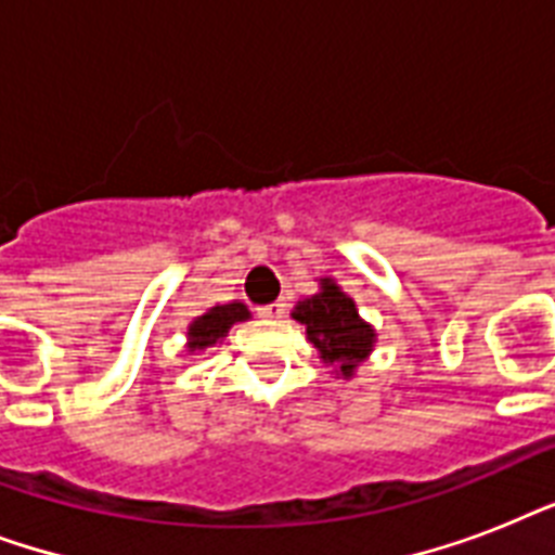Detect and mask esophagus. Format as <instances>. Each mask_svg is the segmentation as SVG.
I'll return each instance as SVG.
<instances>
[{
  "label": "esophagus",
  "instance_id": "obj_1",
  "mask_svg": "<svg viewBox=\"0 0 555 555\" xmlns=\"http://www.w3.org/2000/svg\"><path fill=\"white\" fill-rule=\"evenodd\" d=\"M287 311V305L282 302V299H276V302H270V305H261L259 308V317L261 320H282Z\"/></svg>",
  "mask_w": 555,
  "mask_h": 555
}]
</instances>
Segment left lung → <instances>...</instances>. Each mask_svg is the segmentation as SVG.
<instances>
[{
  "label": "left lung",
  "mask_w": 555,
  "mask_h": 555,
  "mask_svg": "<svg viewBox=\"0 0 555 555\" xmlns=\"http://www.w3.org/2000/svg\"><path fill=\"white\" fill-rule=\"evenodd\" d=\"M294 320L302 322L308 339L320 348L325 363H337L343 377L371 351L374 331L357 317L354 299L339 291L331 279H322V291L294 308Z\"/></svg>",
  "instance_id": "left-lung-1"
}]
</instances>
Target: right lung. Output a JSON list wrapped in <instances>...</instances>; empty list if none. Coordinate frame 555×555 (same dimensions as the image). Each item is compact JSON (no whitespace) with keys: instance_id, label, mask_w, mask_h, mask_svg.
Segmentation results:
<instances>
[{"instance_id":"add662e5","label":"right lung","mask_w":555,"mask_h":555,"mask_svg":"<svg viewBox=\"0 0 555 555\" xmlns=\"http://www.w3.org/2000/svg\"><path fill=\"white\" fill-rule=\"evenodd\" d=\"M247 317H250V311H247L242 302L216 305L212 311H207L190 325V348L216 346L218 339L224 337L235 322H244Z\"/></svg>"}]
</instances>
